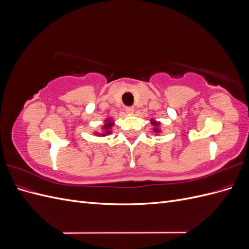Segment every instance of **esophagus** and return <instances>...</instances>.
<instances>
[{
  "label": "esophagus",
  "instance_id": "obj_1",
  "mask_svg": "<svg viewBox=\"0 0 249 249\" xmlns=\"http://www.w3.org/2000/svg\"><path fill=\"white\" fill-rule=\"evenodd\" d=\"M125 112L129 113V114H132V113L134 112V107H126Z\"/></svg>",
  "mask_w": 249,
  "mask_h": 249
}]
</instances>
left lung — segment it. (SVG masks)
<instances>
[{
	"label": "left lung",
	"mask_w": 249,
	"mask_h": 249,
	"mask_svg": "<svg viewBox=\"0 0 249 249\" xmlns=\"http://www.w3.org/2000/svg\"><path fill=\"white\" fill-rule=\"evenodd\" d=\"M152 124H153V125L155 126V129H154V132H155V133H159L160 131H159V129H158V127H157L158 125H159V123H157V122H153Z\"/></svg>",
	"instance_id": "left-lung-1"
}]
</instances>
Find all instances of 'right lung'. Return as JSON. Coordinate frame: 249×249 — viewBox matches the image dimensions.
<instances>
[{"instance_id":"1","label":"right lung","mask_w":249,"mask_h":249,"mask_svg":"<svg viewBox=\"0 0 249 249\" xmlns=\"http://www.w3.org/2000/svg\"><path fill=\"white\" fill-rule=\"evenodd\" d=\"M113 125V123L111 122V120H109V119H107L106 122H105V124H104V130H105V133L104 134H101L102 136H106V135H108V134H110L111 132H110V129H111V126Z\"/></svg>"}]
</instances>
